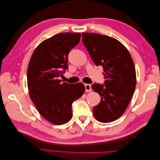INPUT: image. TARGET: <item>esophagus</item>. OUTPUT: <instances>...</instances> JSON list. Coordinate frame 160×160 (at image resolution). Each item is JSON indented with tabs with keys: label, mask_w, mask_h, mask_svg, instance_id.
<instances>
[{
	"label": "esophagus",
	"mask_w": 160,
	"mask_h": 160,
	"mask_svg": "<svg viewBox=\"0 0 160 160\" xmlns=\"http://www.w3.org/2000/svg\"><path fill=\"white\" fill-rule=\"evenodd\" d=\"M85 88L86 92H90L92 90L91 84H85Z\"/></svg>",
	"instance_id": "34e87169"
}]
</instances>
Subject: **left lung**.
Here are the masks:
<instances>
[{"instance_id": "1", "label": "left lung", "mask_w": 160, "mask_h": 160, "mask_svg": "<svg viewBox=\"0 0 160 160\" xmlns=\"http://www.w3.org/2000/svg\"><path fill=\"white\" fill-rule=\"evenodd\" d=\"M82 37L92 60L103 67L105 76L104 85H92L101 96L100 103L93 108V115L100 122H113L124 113L135 91L136 73L132 58L114 38L89 32H83Z\"/></svg>"}]
</instances>
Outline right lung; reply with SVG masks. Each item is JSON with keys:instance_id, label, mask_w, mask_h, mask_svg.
I'll return each mask as SVG.
<instances>
[{"instance_id": "obj_1", "label": "right lung", "mask_w": 160, "mask_h": 160, "mask_svg": "<svg viewBox=\"0 0 160 160\" xmlns=\"http://www.w3.org/2000/svg\"><path fill=\"white\" fill-rule=\"evenodd\" d=\"M81 33L63 32L42 41L33 52L27 69L29 95L39 113L55 125L72 118V103L85 92L82 83L69 84L59 77L68 69L69 53L79 44Z\"/></svg>"}]
</instances>
